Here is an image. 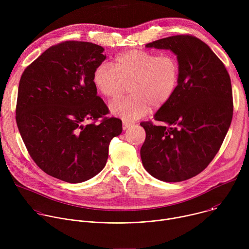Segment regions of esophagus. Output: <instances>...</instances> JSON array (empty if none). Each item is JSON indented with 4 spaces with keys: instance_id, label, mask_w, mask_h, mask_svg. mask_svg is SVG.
Returning <instances> with one entry per match:
<instances>
[{
    "instance_id": "obj_1",
    "label": "esophagus",
    "mask_w": 249,
    "mask_h": 249,
    "mask_svg": "<svg viewBox=\"0 0 249 249\" xmlns=\"http://www.w3.org/2000/svg\"><path fill=\"white\" fill-rule=\"evenodd\" d=\"M131 125H132L131 123H128V122L123 121V130H127Z\"/></svg>"
}]
</instances>
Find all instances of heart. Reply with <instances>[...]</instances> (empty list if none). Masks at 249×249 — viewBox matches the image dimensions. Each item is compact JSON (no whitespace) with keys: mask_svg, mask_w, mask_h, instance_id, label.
<instances>
[{"mask_svg":"<svg viewBox=\"0 0 249 249\" xmlns=\"http://www.w3.org/2000/svg\"><path fill=\"white\" fill-rule=\"evenodd\" d=\"M180 69L176 58L145 50H130L115 59L99 64L92 82L105 97L115 98L129 86L130 95L109 104L110 112L124 121L145 116L152 104L155 108L166 104L178 87Z\"/></svg>","mask_w":249,"mask_h":249,"instance_id":"heart-1","label":"heart"}]
</instances>
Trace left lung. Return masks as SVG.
<instances>
[{
  "instance_id": "left-lung-1",
  "label": "left lung",
  "mask_w": 249,
  "mask_h": 249,
  "mask_svg": "<svg viewBox=\"0 0 249 249\" xmlns=\"http://www.w3.org/2000/svg\"><path fill=\"white\" fill-rule=\"evenodd\" d=\"M147 48L170 50L180 75L171 99L143 122L146 140L141 148L145 169L155 178L180 182L199 174L215 158L231 123V83L223 62L211 48L190 35L156 40Z\"/></svg>"
}]
</instances>
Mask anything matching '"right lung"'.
Returning a JSON list of instances; mask_svg holds the SVG:
<instances>
[{
  "label": "right lung",
  "instance_id": "add662e5",
  "mask_svg": "<svg viewBox=\"0 0 249 249\" xmlns=\"http://www.w3.org/2000/svg\"><path fill=\"white\" fill-rule=\"evenodd\" d=\"M103 51L91 42L60 43L31 63L19 81L16 114L23 143L44 172L69 183L99 173L110 141L122 133L114 117L85 124L108 113L92 82Z\"/></svg>",
  "mask_w": 249,
  "mask_h": 249
}]
</instances>
